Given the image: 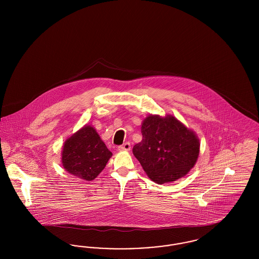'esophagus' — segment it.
<instances>
[{
  "label": "esophagus",
  "instance_id": "1",
  "mask_svg": "<svg viewBox=\"0 0 259 259\" xmlns=\"http://www.w3.org/2000/svg\"><path fill=\"white\" fill-rule=\"evenodd\" d=\"M131 149V145H130V143H124L123 145H121V146H119L118 147V150H120V151H128V150H130Z\"/></svg>",
  "mask_w": 259,
  "mask_h": 259
}]
</instances>
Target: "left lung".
<instances>
[{"label":"left lung","mask_w":259,"mask_h":259,"mask_svg":"<svg viewBox=\"0 0 259 259\" xmlns=\"http://www.w3.org/2000/svg\"><path fill=\"white\" fill-rule=\"evenodd\" d=\"M141 131L143 140L134 146L133 154L154 183L175 182L195 165L200 151L199 139L175 116L149 114Z\"/></svg>","instance_id":"obj_1"}]
</instances>
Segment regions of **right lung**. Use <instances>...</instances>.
Listing matches in <instances>:
<instances>
[{
    "instance_id": "obj_1",
    "label": "right lung",
    "mask_w": 259,
    "mask_h": 259,
    "mask_svg": "<svg viewBox=\"0 0 259 259\" xmlns=\"http://www.w3.org/2000/svg\"><path fill=\"white\" fill-rule=\"evenodd\" d=\"M111 155L96 130L85 125L64 143L62 165L74 177L90 182L103 171Z\"/></svg>"
}]
</instances>
